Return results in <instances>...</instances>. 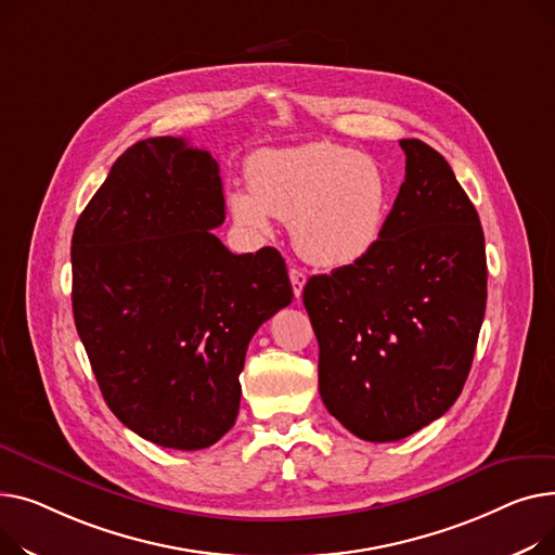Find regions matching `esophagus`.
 Returning a JSON list of instances; mask_svg holds the SVG:
<instances>
[{
	"mask_svg": "<svg viewBox=\"0 0 555 555\" xmlns=\"http://www.w3.org/2000/svg\"><path fill=\"white\" fill-rule=\"evenodd\" d=\"M288 278H291V284H293V293H296V298L302 296V288L307 284V273L302 269H288Z\"/></svg>",
	"mask_w": 555,
	"mask_h": 555,
	"instance_id": "1",
	"label": "esophagus"
}]
</instances>
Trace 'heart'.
I'll use <instances>...</instances> for the list:
<instances>
[{
  "instance_id": "b5f03b06",
  "label": "heart",
  "mask_w": 555,
  "mask_h": 555,
  "mask_svg": "<svg viewBox=\"0 0 555 555\" xmlns=\"http://www.w3.org/2000/svg\"><path fill=\"white\" fill-rule=\"evenodd\" d=\"M392 199V181L376 158L313 141L255 154L250 183L228 192V208L250 235H269L273 217L291 221L293 244L307 262L338 269L378 244Z\"/></svg>"
}]
</instances>
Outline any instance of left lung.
I'll use <instances>...</instances> for the list:
<instances>
[{
  "label": "left lung",
  "mask_w": 555,
  "mask_h": 555,
  "mask_svg": "<svg viewBox=\"0 0 555 555\" xmlns=\"http://www.w3.org/2000/svg\"><path fill=\"white\" fill-rule=\"evenodd\" d=\"M405 181L378 244L309 278L324 408L365 441H399L446 414L468 378L486 309L479 215L448 160L403 139Z\"/></svg>",
  "instance_id": "left-lung-1"
}]
</instances>
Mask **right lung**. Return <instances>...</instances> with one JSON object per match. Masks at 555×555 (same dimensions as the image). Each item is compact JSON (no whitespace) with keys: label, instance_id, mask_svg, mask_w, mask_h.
I'll return each instance as SVG.
<instances>
[{"label":"right lung","instance_id":"obj_1","mask_svg":"<svg viewBox=\"0 0 555 555\" xmlns=\"http://www.w3.org/2000/svg\"><path fill=\"white\" fill-rule=\"evenodd\" d=\"M223 208L210 152L156 137L116 158L74 231V320L98 387L163 448L235 426L248 343L293 300L275 248L235 255L210 233Z\"/></svg>","mask_w":555,"mask_h":555}]
</instances>
